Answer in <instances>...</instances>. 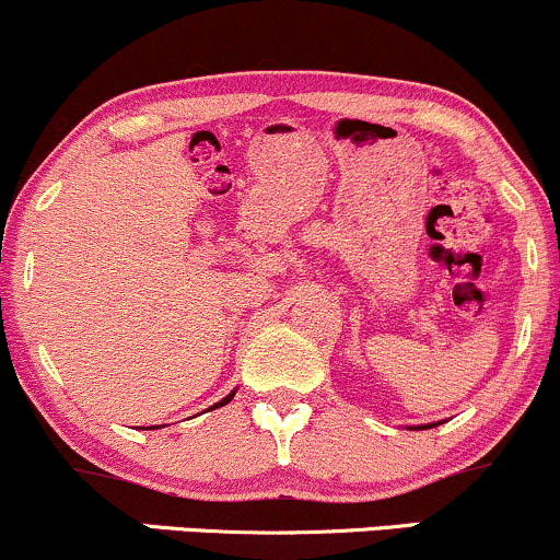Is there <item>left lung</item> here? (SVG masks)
I'll return each mask as SVG.
<instances>
[{
  "instance_id": "left-lung-1",
  "label": "left lung",
  "mask_w": 560,
  "mask_h": 560,
  "mask_svg": "<svg viewBox=\"0 0 560 560\" xmlns=\"http://www.w3.org/2000/svg\"><path fill=\"white\" fill-rule=\"evenodd\" d=\"M436 423H421V427H410V429H432Z\"/></svg>"
}]
</instances>
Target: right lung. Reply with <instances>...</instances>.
<instances>
[{
    "mask_svg": "<svg viewBox=\"0 0 560 560\" xmlns=\"http://www.w3.org/2000/svg\"><path fill=\"white\" fill-rule=\"evenodd\" d=\"M236 395V389L234 392H231V395H226V397H223V400L221 402H215L213 405V408H223V405H226V402H231V397H234ZM147 429H158V427H147Z\"/></svg>",
    "mask_w": 560,
    "mask_h": 560,
    "instance_id": "add662e5",
    "label": "right lung"
}]
</instances>
